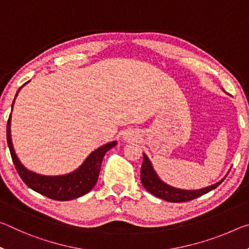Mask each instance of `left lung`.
Listing matches in <instances>:
<instances>
[{"instance_id": "left-lung-1", "label": "left lung", "mask_w": 249, "mask_h": 249, "mask_svg": "<svg viewBox=\"0 0 249 249\" xmlns=\"http://www.w3.org/2000/svg\"><path fill=\"white\" fill-rule=\"evenodd\" d=\"M142 155H144V159H142V165L141 168V180L142 185L151 195L168 202L178 203V202H188L195 200L196 197L203 196L205 193L212 191L213 189L217 188L226 178V177H224L215 184L200 189V190H181V189L170 187V185L166 184L163 181L160 180L157 174L155 172L153 166H151L148 157L145 154Z\"/></svg>"}]
</instances>
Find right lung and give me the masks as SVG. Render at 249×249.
I'll return each mask as SVG.
<instances>
[{
    "label": "right lung",
    "instance_id": "add662e5",
    "mask_svg": "<svg viewBox=\"0 0 249 249\" xmlns=\"http://www.w3.org/2000/svg\"><path fill=\"white\" fill-rule=\"evenodd\" d=\"M19 90L16 93L15 98L18 96ZM12 108H13V105H12ZM10 127L11 115L7 121L6 138L8 148H10V153L12 156V160H13L19 177L22 178L25 184L28 188H31L32 190L38 192L40 195L49 197V199L57 201H69L72 199H77V197L87 195L88 192H90L92 188L95 185L96 181H98L101 163H102L104 155L107 154V150H109L112 147H114L117 144V142L115 141L107 142V144L101 146L100 148L92 151L88 156V158L84 160L82 165L77 170L70 172V174L64 176H41L27 170L18 160L13 148V144H12Z\"/></svg>",
    "mask_w": 249,
    "mask_h": 249
}]
</instances>
